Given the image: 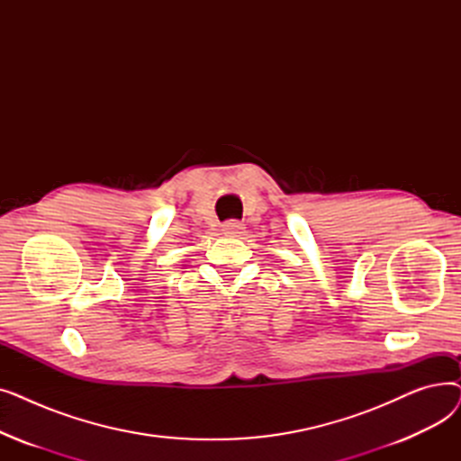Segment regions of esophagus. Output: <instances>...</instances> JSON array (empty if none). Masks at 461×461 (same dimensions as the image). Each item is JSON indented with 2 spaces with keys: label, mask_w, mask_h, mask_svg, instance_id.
<instances>
[{
  "label": "esophagus",
  "mask_w": 461,
  "mask_h": 461,
  "mask_svg": "<svg viewBox=\"0 0 461 461\" xmlns=\"http://www.w3.org/2000/svg\"><path fill=\"white\" fill-rule=\"evenodd\" d=\"M243 230H245V226H243V222H239V221H228V222L222 224V233L230 235V237L240 235V233H243Z\"/></svg>",
  "instance_id": "obj_1"
}]
</instances>
